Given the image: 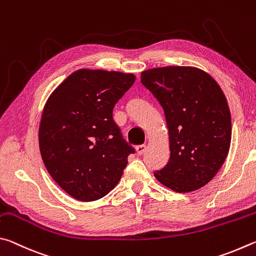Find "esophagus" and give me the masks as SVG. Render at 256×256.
Masks as SVG:
<instances>
[{
	"label": "esophagus",
	"instance_id": "34e87169",
	"mask_svg": "<svg viewBox=\"0 0 256 256\" xmlns=\"http://www.w3.org/2000/svg\"><path fill=\"white\" fill-rule=\"evenodd\" d=\"M145 150H146V145H138V146H136V152H137L138 155H142V154L145 153Z\"/></svg>",
	"mask_w": 256,
	"mask_h": 256
}]
</instances>
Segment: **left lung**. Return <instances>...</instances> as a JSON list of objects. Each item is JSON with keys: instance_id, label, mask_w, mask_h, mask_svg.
<instances>
[{"instance_id": "8db88e82", "label": "left lung", "mask_w": 256, "mask_h": 256, "mask_svg": "<svg viewBox=\"0 0 256 256\" xmlns=\"http://www.w3.org/2000/svg\"><path fill=\"white\" fill-rule=\"evenodd\" d=\"M140 80L162 106L168 129L171 156L155 178L180 194L200 189L230 152L232 120L225 94L208 73L191 66L147 70Z\"/></svg>"}]
</instances>
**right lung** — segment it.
I'll list each match as a JSON object with an SVG mask.
<instances>
[{
	"mask_svg": "<svg viewBox=\"0 0 256 256\" xmlns=\"http://www.w3.org/2000/svg\"><path fill=\"white\" fill-rule=\"evenodd\" d=\"M135 80L134 74L82 68L48 98L39 126L40 154L54 181L74 199L94 201L109 194L135 153L112 118Z\"/></svg>",
	"mask_w": 256,
	"mask_h": 256,
	"instance_id": "1",
	"label": "right lung"
}]
</instances>
